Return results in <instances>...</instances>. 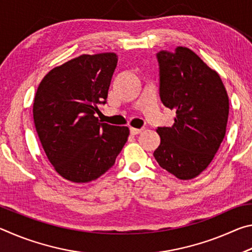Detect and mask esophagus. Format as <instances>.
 <instances>
[{"label": "esophagus", "mask_w": 252, "mask_h": 252, "mask_svg": "<svg viewBox=\"0 0 252 252\" xmlns=\"http://www.w3.org/2000/svg\"><path fill=\"white\" fill-rule=\"evenodd\" d=\"M130 132H131V134L136 135V134L141 133V132H142V129H135V127H131V129H130Z\"/></svg>", "instance_id": "1"}]
</instances>
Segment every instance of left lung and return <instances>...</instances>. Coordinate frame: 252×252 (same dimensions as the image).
Listing matches in <instances>:
<instances>
[{
    "label": "left lung",
    "mask_w": 252,
    "mask_h": 252,
    "mask_svg": "<svg viewBox=\"0 0 252 252\" xmlns=\"http://www.w3.org/2000/svg\"><path fill=\"white\" fill-rule=\"evenodd\" d=\"M157 58L161 101L177 116L172 126L157 129L161 142L153 156L174 177L191 180L208 168L224 138L227 90L217 71L190 49L178 46Z\"/></svg>",
    "instance_id": "obj_1"
}]
</instances>
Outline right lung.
I'll return each mask as SVG.
<instances>
[{
    "label": "right lung",
    "instance_id": "1",
    "mask_svg": "<svg viewBox=\"0 0 252 252\" xmlns=\"http://www.w3.org/2000/svg\"><path fill=\"white\" fill-rule=\"evenodd\" d=\"M118 63L113 52L82 54L54 67L37 88L33 119L42 147L62 178L74 183L95 180L116 162L127 141V126L101 123Z\"/></svg>",
    "mask_w": 252,
    "mask_h": 252
}]
</instances>
